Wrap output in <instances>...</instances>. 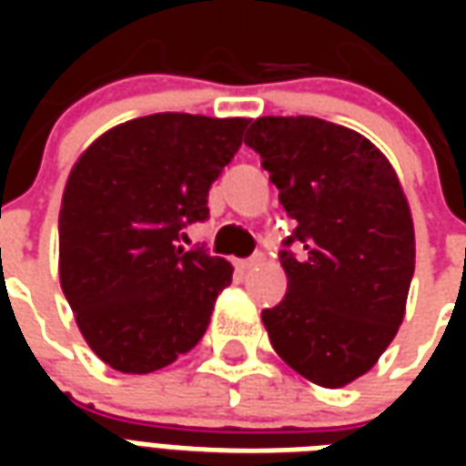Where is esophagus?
<instances>
[{"label":"esophagus","instance_id":"34e87169","mask_svg":"<svg viewBox=\"0 0 466 466\" xmlns=\"http://www.w3.org/2000/svg\"><path fill=\"white\" fill-rule=\"evenodd\" d=\"M259 262H262V254L249 257V259H239V262H237V269H239V272H249V269H254Z\"/></svg>","mask_w":466,"mask_h":466}]
</instances>
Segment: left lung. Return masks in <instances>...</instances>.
Masks as SVG:
<instances>
[{
  "instance_id": "left-lung-1",
  "label": "left lung",
  "mask_w": 466,
  "mask_h": 466,
  "mask_svg": "<svg viewBox=\"0 0 466 466\" xmlns=\"http://www.w3.org/2000/svg\"><path fill=\"white\" fill-rule=\"evenodd\" d=\"M244 144L262 157L294 219L279 252L287 294L262 322L274 351L327 390L377 364L404 319L414 224L390 159L354 129L317 116H259Z\"/></svg>"
}]
</instances>
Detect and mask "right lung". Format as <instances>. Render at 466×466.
<instances>
[{"mask_svg": "<svg viewBox=\"0 0 466 466\" xmlns=\"http://www.w3.org/2000/svg\"><path fill=\"white\" fill-rule=\"evenodd\" d=\"M249 119L162 112L116 124L69 172L59 282L99 360L124 374L172 364L202 339L232 264L179 237L209 217V187Z\"/></svg>", "mask_w": 466, "mask_h": 466, "instance_id": "add662e5", "label": "right lung"}]
</instances>
